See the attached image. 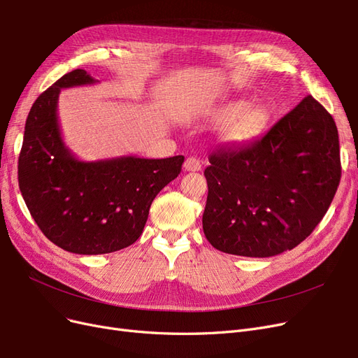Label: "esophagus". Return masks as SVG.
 Masks as SVG:
<instances>
[{
  "instance_id": "obj_1",
  "label": "esophagus",
  "mask_w": 358,
  "mask_h": 358,
  "mask_svg": "<svg viewBox=\"0 0 358 358\" xmlns=\"http://www.w3.org/2000/svg\"><path fill=\"white\" fill-rule=\"evenodd\" d=\"M183 169L187 171H199L201 169V162L197 158L189 157L185 159V162H183Z\"/></svg>"
}]
</instances>
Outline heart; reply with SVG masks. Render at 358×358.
Wrapping results in <instances>:
<instances>
[{"label": "heart", "instance_id": "obj_1", "mask_svg": "<svg viewBox=\"0 0 358 358\" xmlns=\"http://www.w3.org/2000/svg\"><path fill=\"white\" fill-rule=\"evenodd\" d=\"M268 117L267 107L243 100L227 101L208 113L210 122L222 124L220 138L227 145H242L255 138L267 125Z\"/></svg>", "mask_w": 358, "mask_h": 358}]
</instances>
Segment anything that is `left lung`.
Wrapping results in <instances>:
<instances>
[{"mask_svg": "<svg viewBox=\"0 0 358 358\" xmlns=\"http://www.w3.org/2000/svg\"><path fill=\"white\" fill-rule=\"evenodd\" d=\"M209 162L206 239L218 251L255 258L305 241L330 208L342 171L338 128L312 95L259 140L216 150Z\"/></svg>", "mask_w": 358, "mask_h": 358, "instance_id": "left-lung-1", "label": "left lung"}]
</instances>
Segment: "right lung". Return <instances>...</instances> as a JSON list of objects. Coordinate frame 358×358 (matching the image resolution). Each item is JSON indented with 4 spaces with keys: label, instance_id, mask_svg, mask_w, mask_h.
I'll return each instance as SVG.
<instances>
[{
    "label": "right lung",
    "instance_id": "add662e5",
    "mask_svg": "<svg viewBox=\"0 0 358 358\" xmlns=\"http://www.w3.org/2000/svg\"><path fill=\"white\" fill-rule=\"evenodd\" d=\"M92 83L96 80L78 69L38 96L27 117L17 166L19 188L38 229L64 251L80 255L109 254L133 245L157 194L178 178L185 159L76 158L61 136L59 92Z\"/></svg>",
    "mask_w": 358,
    "mask_h": 358
}]
</instances>
